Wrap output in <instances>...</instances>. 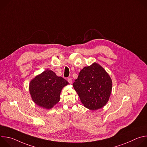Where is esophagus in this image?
Wrapping results in <instances>:
<instances>
[{"label":"esophagus","instance_id":"34e87169","mask_svg":"<svg viewBox=\"0 0 147 147\" xmlns=\"http://www.w3.org/2000/svg\"><path fill=\"white\" fill-rule=\"evenodd\" d=\"M67 81H68V82H69L70 84H71V83H72V79H71V78H68Z\"/></svg>","mask_w":147,"mask_h":147}]
</instances>
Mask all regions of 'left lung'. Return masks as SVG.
<instances>
[{"label": "left lung", "instance_id": "8db88e82", "mask_svg": "<svg viewBox=\"0 0 147 147\" xmlns=\"http://www.w3.org/2000/svg\"><path fill=\"white\" fill-rule=\"evenodd\" d=\"M73 86L84 106L95 111L102 108L108 101L112 82L104 69L94 63L81 70Z\"/></svg>", "mask_w": 147, "mask_h": 147}]
</instances>
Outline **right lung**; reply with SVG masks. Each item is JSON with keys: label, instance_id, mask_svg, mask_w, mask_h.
Wrapping results in <instances>:
<instances>
[{"label": "right lung", "instance_id": "obj_1", "mask_svg": "<svg viewBox=\"0 0 147 147\" xmlns=\"http://www.w3.org/2000/svg\"><path fill=\"white\" fill-rule=\"evenodd\" d=\"M68 84L63 77L47 70L31 80L29 90L33 101L39 107L49 109L60 100L61 90Z\"/></svg>", "mask_w": 147, "mask_h": 147}]
</instances>
